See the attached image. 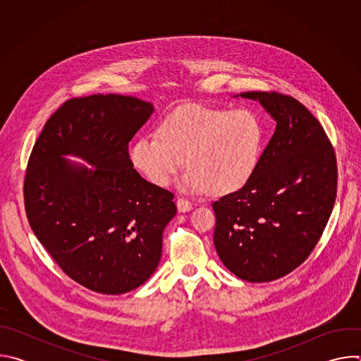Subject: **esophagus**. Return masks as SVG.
Masks as SVG:
<instances>
[{"label":"esophagus","mask_w":361,"mask_h":361,"mask_svg":"<svg viewBox=\"0 0 361 361\" xmlns=\"http://www.w3.org/2000/svg\"><path fill=\"white\" fill-rule=\"evenodd\" d=\"M177 209L180 213H185V212H190L192 209V202L188 201L187 198L184 197H178L177 198Z\"/></svg>","instance_id":"obj_1"}]
</instances>
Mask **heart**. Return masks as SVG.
<instances>
[{"instance_id": "b5f03b06", "label": "heart", "mask_w": 361, "mask_h": 361, "mask_svg": "<svg viewBox=\"0 0 361 361\" xmlns=\"http://www.w3.org/2000/svg\"><path fill=\"white\" fill-rule=\"evenodd\" d=\"M264 128L248 110L188 107L163 121L157 134L140 137L130 159L151 184L166 187L185 167L183 187L226 195L241 190L259 166Z\"/></svg>"}]
</instances>
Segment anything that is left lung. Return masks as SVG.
I'll return each instance as SVG.
<instances>
[{"instance_id":"8db88e82","label":"left lung","mask_w":361,"mask_h":361,"mask_svg":"<svg viewBox=\"0 0 361 361\" xmlns=\"http://www.w3.org/2000/svg\"><path fill=\"white\" fill-rule=\"evenodd\" d=\"M277 121L252 178L213 202L214 245L224 266L251 283L291 273L317 245L337 195V161L319 120L279 91H248Z\"/></svg>"}]
</instances>
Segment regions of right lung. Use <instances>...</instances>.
<instances>
[{
	"label": "right lung",
	"mask_w": 361,
	"mask_h": 361,
	"mask_svg": "<svg viewBox=\"0 0 361 361\" xmlns=\"http://www.w3.org/2000/svg\"><path fill=\"white\" fill-rule=\"evenodd\" d=\"M152 113L131 95L70 98L37 138L24 177L31 230L59 267L101 294H123L156 271L174 194L133 169L128 142ZM82 157L87 171L61 159Z\"/></svg>",
	"instance_id": "right-lung-1"
}]
</instances>
